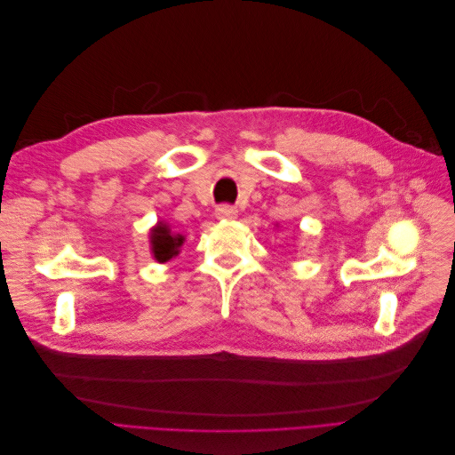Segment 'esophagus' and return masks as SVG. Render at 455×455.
Wrapping results in <instances>:
<instances>
[{
  "mask_svg": "<svg viewBox=\"0 0 455 455\" xmlns=\"http://www.w3.org/2000/svg\"><path fill=\"white\" fill-rule=\"evenodd\" d=\"M237 216V209L233 204H218L216 206V218L220 220H233Z\"/></svg>",
  "mask_w": 455,
  "mask_h": 455,
  "instance_id": "esophagus-1",
  "label": "esophagus"
}]
</instances>
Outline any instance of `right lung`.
<instances>
[{
  "label": "right lung",
  "instance_id": "1",
  "mask_svg": "<svg viewBox=\"0 0 455 455\" xmlns=\"http://www.w3.org/2000/svg\"><path fill=\"white\" fill-rule=\"evenodd\" d=\"M184 243V237L182 235H172L171 229L164 226V224H159L154 231H151V246H154V258L157 261H169L172 256L178 254V249H180Z\"/></svg>",
  "mask_w": 455,
  "mask_h": 455
}]
</instances>
